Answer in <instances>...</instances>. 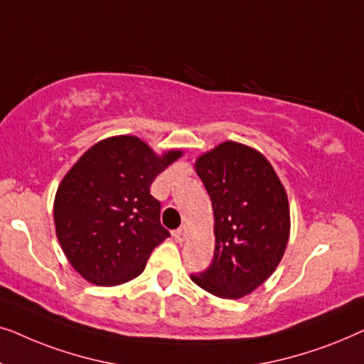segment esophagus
Here are the masks:
<instances>
[{
  "mask_svg": "<svg viewBox=\"0 0 364 364\" xmlns=\"http://www.w3.org/2000/svg\"><path fill=\"white\" fill-rule=\"evenodd\" d=\"M187 237H188V228H187L186 225L181 227V228H178V230L173 232V238H176V240H177L178 243L186 242Z\"/></svg>",
  "mask_w": 364,
  "mask_h": 364,
  "instance_id": "esophagus-1",
  "label": "esophagus"
}]
</instances>
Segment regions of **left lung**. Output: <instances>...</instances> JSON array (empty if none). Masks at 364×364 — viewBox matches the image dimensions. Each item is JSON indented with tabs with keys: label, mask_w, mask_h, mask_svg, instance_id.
<instances>
[{
	"label": "left lung",
	"mask_w": 364,
	"mask_h": 364,
	"mask_svg": "<svg viewBox=\"0 0 364 364\" xmlns=\"http://www.w3.org/2000/svg\"><path fill=\"white\" fill-rule=\"evenodd\" d=\"M213 208L215 250L192 282L212 295L238 300L277 270L290 238V205L275 168L260 151L220 142L196 159Z\"/></svg>",
	"instance_id": "obj_1"
}]
</instances>
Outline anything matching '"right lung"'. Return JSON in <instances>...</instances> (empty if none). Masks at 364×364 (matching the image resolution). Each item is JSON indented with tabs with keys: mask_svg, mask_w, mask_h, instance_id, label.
Segmentation results:
<instances>
[{
	"mask_svg": "<svg viewBox=\"0 0 364 364\" xmlns=\"http://www.w3.org/2000/svg\"><path fill=\"white\" fill-rule=\"evenodd\" d=\"M182 156V149L157 154L137 136H112L66 172L54 197V227L69 265L84 280L116 287L144 272L168 237L151 183Z\"/></svg>",
	"mask_w": 364,
	"mask_h": 364,
	"instance_id": "add662e5",
	"label": "right lung"
}]
</instances>
